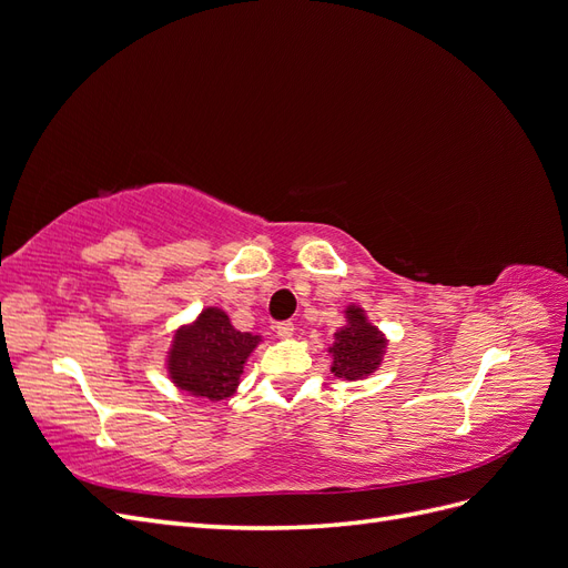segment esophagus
I'll list each match as a JSON object with an SVG mask.
<instances>
[{"instance_id": "1", "label": "esophagus", "mask_w": 568, "mask_h": 568, "mask_svg": "<svg viewBox=\"0 0 568 568\" xmlns=\"http://www.w3.org/2000/svg\"><path fill=\"white\" fill-rule=\"evenodd\" d=\"M277 336L280 338H291V336H294V322H280L277 324Z\"/></svg>"}]
</instances>
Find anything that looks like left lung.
I'll use <instances>...</instances> for the list:
<instances>
[{
    "label": "left lung",
    "instance_id": "left-lung-1",
    "mask_svg": "<svg viewBox=\"0 0 568 568\" xmlns=\"http://www.w3.org/2000/svg\"><path fill=\"white\" fill-rule=\"evenodd\" d=\"M343 315H346V324L334 334L329 346L332 374L343 382L367 379L382 367L388 338L379 326L369 322L367 311L357 303H351Z\"/></svg>",
    "mask_w": 568,
    "mask_h": 568
}]
</instances>
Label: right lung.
I'll use <instances>...</instances> for the list:
<instances>
[{"label":"right lung","instance_id":"add662e5","mask_svg":"<svg viewBox=\"0 0 568 568\" xmlns=\"http://www.w3.org/2000/svg\"><path fill=\"white\" fill-rule=\"evenodd\" d=\"M263 336L239 332L222 307L209 305L194 322L178 326L165 369L170 382L194 398L220 403L236 393L244 365Z\"/></svg>","mask_w":568,"mask_h":568}]
</instances>
